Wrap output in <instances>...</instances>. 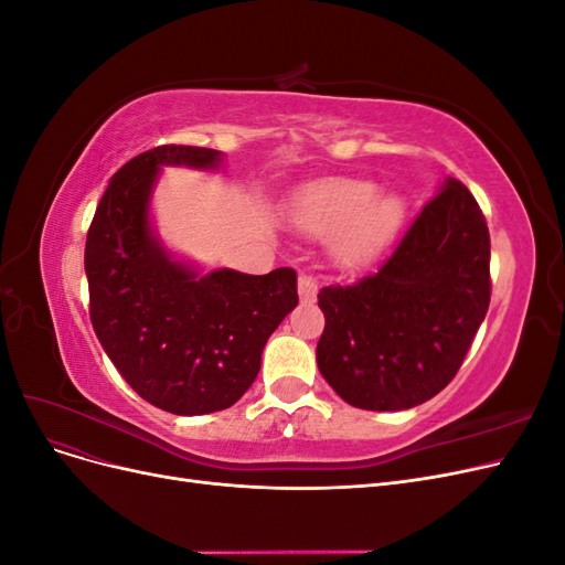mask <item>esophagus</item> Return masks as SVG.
<instances>
[{"mask_svg":"<svg viewBox=\"0 0 565 565\" xmlns=\"http://www.w3.org/2000/svg\"><path fill=\"white\" fill-rule=\"evenodd\" d=\"M297 289H299V299H301L303 303H311V301H316V297H318V285H316V280H313V278H309V276H299V280H297Z\"/></svg>","mask_w":565,"mask_h":565,"instance_id":"esophagus-1","label":"esophagus"}]
</instances>
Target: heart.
<instances>
[{"instance_id": "b5f03b06", "label": "heart", "mask_w": 565, "mask_h": 565, "mask_svg": "<svg viewBox=\"0 0 565 565\" xmlns=\"http://www.w3.org/2000/svg\"><path fill=\"white\" fill-rule=\"evenodd\" d=\"M409 202L401 193L380 195L365 179H316L295 188L285 202L287 224L313 237L335 233L332 259L341 268H363L396 241Z\"/></svg>"}]
</instances>
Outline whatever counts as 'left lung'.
Here are the masks:
<instances>
[{
    "instance_id": "left-lung-1",
    "label": "left lung",
    "mask_w": 565,
    "mask_h": 565,
    "mask_svg": "<svg viewBox=\"0 0 565 565\" xmlns=\"http://www.w3.org/2000/svg\"><path fill=\"white\" fill-rule=\"evenodd\" d=\"M488 303L486 216L467 185L446 177L374 276L320 289L318 370L353 407L422 405L457 374Z\"/></svg>"
}]
</instances>
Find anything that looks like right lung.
Returning a JSON list of instances; mask_svg holds the SVG:
<instances>
[{"label":"right lung","instance_id":"obj_1","mask_svg":"<svg viewBox=\"0 0 565 565\" xmlns=\"http://www.w3.org/2000/svg\"><path fill=\"white\" fill-rule=\"evenodd\" d=\"M164 167L216 172L224 152L158 146L110 179L84 249L89 313L100 347L143 401L172 415H210L256 380L268 337L299 303L297 273H204L169 249L152 216Z\"/></svg>","mask_w":565,"mask_h":565}]
</instances>
